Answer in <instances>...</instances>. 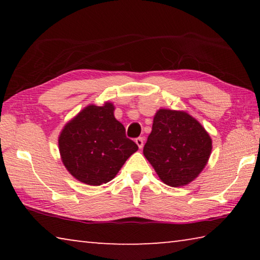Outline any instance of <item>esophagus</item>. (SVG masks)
<instances>
[{
    "mask_svg": "<svg viewBox=\"0 0 260 260\" xmlns=\"http://www.w3.org/2000/svg\"><path fill=\"white\" fill-rule=\"evenodd\" d=\"M135 143L138 144V147L140 148V149H142L143 148V138H138L135 140Z\"/></svg>",
    "mask_w": 260,
    "mask_h": 260,
    "instance_id": "esophagus-1",
    "label": "esophagus"
}]
</instances>
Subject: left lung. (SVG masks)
<instances>
[{
  "label": "left lung",
  "mask_w": 260,
  "mask_h": 260,
  "mask_svg": "<svg viewBox=\"0 0 260 260\" xmlns=\"http://www.w3.org/2000/svg\"><path fill=\"white\" fill-rule=\"evenodd\" d=\"M212 150V140L199 120L186 111L159 109L143 155L162 182L181 187L204 170Z\"/></svg>",
  "instance_id": "obj_1"
}]
</instances>
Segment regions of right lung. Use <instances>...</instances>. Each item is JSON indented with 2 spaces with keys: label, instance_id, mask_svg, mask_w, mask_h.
Masks as SVG:
<instances>
[{
  "label": "right lung",
  "instance_id": "1",
  "mask_svg": "<svg viewBox=\"0 0 260 260\" xmlns=\"http://www.w3.org/2000/svg\"><path fill=\"white\" fill-rule=\"evenodd\" d=\"M60 159L78 181L101 186L116 177L139 147L114 118V105L89 104L68 121L58 136Z\"/></svg>",
  "mask_w": 260,
  "mask_h": 260
}]
</instances>
